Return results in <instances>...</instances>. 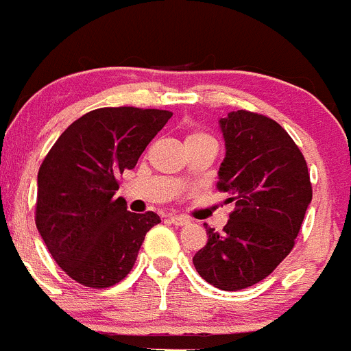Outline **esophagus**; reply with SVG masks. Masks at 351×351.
<instances>
[{"instance_id":"obj_1","label":"esophagus","mask_w":351,"mask_h":351,"mask_svg":"<svg viewBox=\"0 0 351 351\" xmlns=\"http://www.w3.org/2000/svg\"><path fill=\"white\" fill-rule=\"evenodd\" d=\"M169 221H171L173 225H176V227H185V225L191 223V220L186 218V216H180V215H169L168 216Z\"/></svg>"}]
</instances>
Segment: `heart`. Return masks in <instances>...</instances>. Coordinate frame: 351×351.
<instances>
[{"label": "heart", "instance_id": "b5f03b06", "mask_svg": "<svg viewBox=\"0 0 351 351\" xmlns=\"http://www.w3.org/2000/svg\"><path fill=\"white\" fill-rule=\"evenodd\" d=\"M201 136H204V135H201V133H192V135H189V136H186V140H192V138H201Z\"/></svg>", "mask_w": 351, "mask_h": 351}]
</instances>
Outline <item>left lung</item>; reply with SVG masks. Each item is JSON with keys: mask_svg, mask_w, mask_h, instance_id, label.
I'll return each mask as SVG.
<instances>
[{"mask_svg": "<svg viewBox=\"0 0 351 351\" xmlns=\"http://www.w3.org/2000/svg\"><path fill=\"white\" fill-rule=\"evenodd\" d=\"M225 157L218 189L235 202L218 234L194 256L202 279L221 291L254 286L291 253L312 202L308 168L287 131L270 117L234 110L218 121Z\"/></svg>", "mask_w": 351, "mask_h": 351, "instance_id": "obj_1", "label": "left lung"}]
</instances>
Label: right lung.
I'll return each mask as SVG.
<instances>
[{
    "instance_id": "add662e5",
    "label": "right lung",
    "mask_w": 351,
    "mask_h": 351,
    "mask_svg": "<svg viewBox=\"0 0 351 351\" xmlns=\"http://www.w3.org/2000/svg\"><path fill=\"white\" fill-rule=\"evenodd\" d=\"M169 110L104 107L58 136L38 173L36 227L58 267L86 287H110L131 271L154 211H128L117 178L133 169Z\"/></svg>"
}]
</instances>
